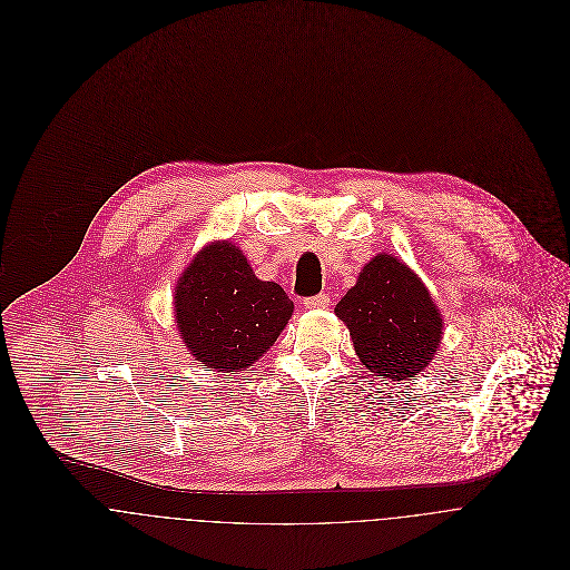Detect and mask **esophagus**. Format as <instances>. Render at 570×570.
Here are the masks:
<instances>
[{
  "label": "esophagus",
  "instance_id": "1",
  "mask_svg": "<svg viewBox=\"0 0 570 570\" xmlns=\"http://www.w3.org/2000/svg\"><path fill=\"white\" fill-rule=\"evenodd\" d=\"M303 305H305L307 309H325V307L331 305V296H328V294L309 296V298H305V301H303Z\"/></svg>",
  "mask_w": 570,
  "mask_h": 570
}]
</instances>
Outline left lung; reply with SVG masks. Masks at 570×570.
Instances as JSON below:
<instances>
[{"label": "left lung", "mask_w": 570, "mask_h": 570, "mask_svg": "<svg viewBox=\"0 0 570 570\" xmlns=\"http://www.w3.org/2000/svg\"><path fill=\"white\" fill-rule=\"evenodd\" d=\"M362 364L384 380H407L439 351L443 321L430 292L397 256L377 254L335 305Z\"/></svg>", "instance_id": "obj_1"}]
</instances>
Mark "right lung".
I'll return each mask as SVG.
<instances>
[{
	"label": "right lung",
	"instance_id": "add662e5",
	"mask_svg": "<svg viewBox=\"0 0 570 570\" xmlns=\"http://www.w3.org/2000/svg\"><path fill=\"white\" fill-rule=\"evenodd\" d=\"M294 303L278 283L258 281L230 242L204 247L175 287V321L186 348L208 368L252 366L292 318Z\"/></svg>",
	"mask_w": 570,
	"mask_h": 570
}]
</instances>
